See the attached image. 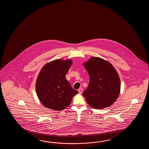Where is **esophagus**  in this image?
<instances>
[{
  "label": "esophagus",
  "mask_w": 149,
  "mask_h": 149,
  "mask_svg": "<svg viewBox=\"0 0 149 149\" xmlns=\"http://www.w3.org/2000/svg\"><path fill=\"white\" fill-rule=\"evenodd\" d=\"M78 91V92H79V94H81V93H82V88H79Z\"/></svg>",
  "instance_id": "1"
}]
</instances>
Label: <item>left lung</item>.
I'll list each match as a JSON object with an SVG mask.
<instances>
[{
  "label": "left lung",
  "instance_id": "obj_1",
  "mask_svg": "<svg viewBox=\"0 0 149 149\" xmlns=\"http://www.w3.org/2000/svg\"><path fill=\"white\" fill-rule=\"evenodd\" d=\"M84 65L89 76L88 88L82 94L88 104L96 109L113 104L120 91V80L114 67L96 57H92Z\"/></svg>",
  "mask_w": 149,
  "mask_h": 149
}]
</instances>
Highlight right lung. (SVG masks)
Segmentation results:
<instances>
[{"label": "right lung", "instance_id": "1", "mask_svg": "<svg viewBox=\"0 0 149 149\" xmlns=\"http://www.w3.org/2000/svg\"><path fill=\"white\" fill-rule=\"evenodd\" d=\"M72 62L53 61L46 64L39 74L36 84L37 95L46 108L60 111L70 104L78 92L72 88L65 78Z\"/></svg>", "mask_w": 149, "mask_h": 149}]
</instances>
